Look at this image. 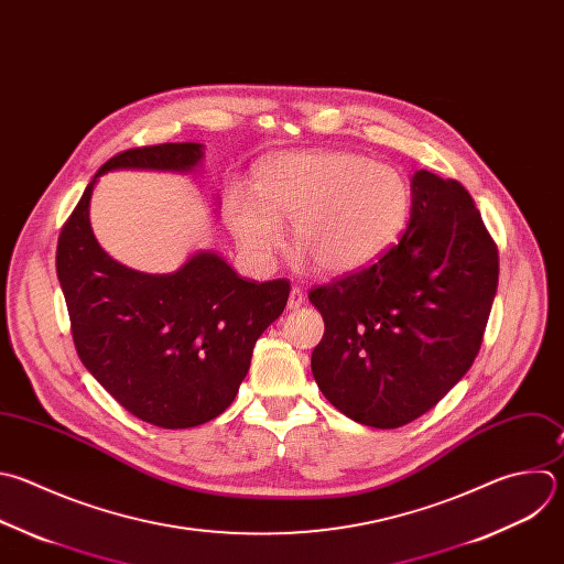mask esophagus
<instances>
[{
    "mask_svg": "<svg viewBox=\"0 0 564 564\" xmlns=\"http://www.w3.org/2000/svg\"><path fill=\"white\" fill-rule=\"evenodd\" d=\"M305 303V292L299 288V285H294L292 290H290V299H288V307L290 310H299L301 305Z\"/></svg>",
    "mask_w": 564,
    "mask_h": 564,
    "instance_id": "34e87169",
    "label": "esophagus"
}]
</instances>
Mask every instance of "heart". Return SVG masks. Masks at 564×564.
Wrapping results in <instances>:
<instances>
[{
	"mask_svg": "<svg viewBox=\"0 0 564 564\" xmlns=\"http://www.w3.org/2000/svg\"><path fill=\"white\" fill-rule=\"evenodd\" d=\"M412 208L405 176L354 152H285L261 163L254 197L232 193L228 224L241 254L270 268L292 221L303 259L345 274L379 259L403 232Z\"/></svg>",
	"mask_w": 564,
	"mask_h": 564,
	"instance_id": "b5f03b06",
	"label": "heart"
}]
</instances>
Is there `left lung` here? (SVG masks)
Returning <instances> with one entry per match:
<instances>
[{"label":"left lung","instance_id":"8db88e82","mask_svg":"<svg viewBox=\"0 0 564 564\" xmlns=\"http://www.w3.org/2000/svg\"><path fill=\"white\" fill-rule=\"evenodd\" d=\"M498 288V248L456 178L419 170L410 224L367 268L310 292L325 321L312 351L323 397L394 430L430 412L471 367Z\"/></svg>","mask_w":564,"mask_h":564}]
</instances>
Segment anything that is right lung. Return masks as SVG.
<instances>
[{
	"instance_id": "right-lung-1",
	"label": "right lung",
	"mask_w": 564,
	"mask_h": 564,
	"mask_svg": "<svg viewBox=\"0 0 564 564\" xmlns=\"http://www.w3.org/2000/svg\"><path fill=\"white\" fill-rule=\"evenodd\" d=\"M202 156V143L115 154L57 241V276L82 362L121 408L163 430L197 427L228 410L257 338L290 294V281H246L215 252H197L170 274H145L97 243L88 219L97 176L121 167L191 172Z\"/></svg>"
}]
</instances>
